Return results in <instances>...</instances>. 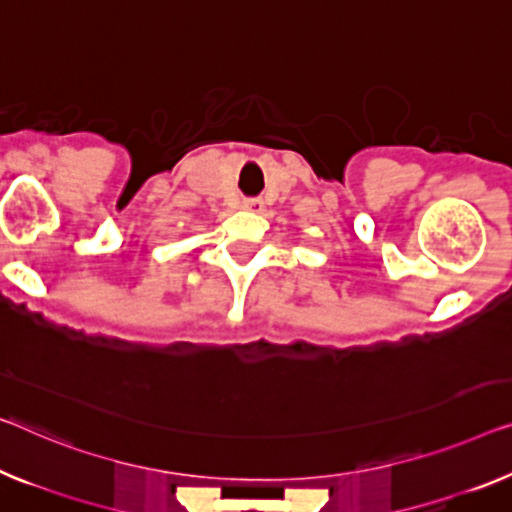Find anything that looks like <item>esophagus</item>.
<instances>
[{
    "label": "esophagus",
    "instance_id": "esophagus-1",
    "mask_svg": "<svg viewBox=\"0 0 512 512\" xmlns=\"http://www.w3.org/2000/svg\"><path fill=\"white\" fill-rule=\"evenodd\" d=\"M243 209L253 211V213H262L264 211V202L259 197H250V200H243Z\"/></svg>",
    "mask_w": 512,
    "mask_h": 512
}]
</instances>
